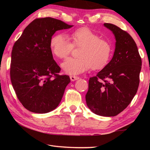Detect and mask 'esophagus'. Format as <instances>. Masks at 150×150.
I'll list each match as a JSON object with an SVG mask.
<instances>
[{
  "label": "esophagus",
  "mask_w": 150,
  "mask_h": 150,
  "mask_svg": "<svg viewBox=\"0 0 150 150\" xmlns=\"http://www.w3.org/2000/svg\"><path fill=\"white\" fill-rule=\"evenodd\" d=\"M70 79L72 81H74L77 79H79V77H77V76H70Z\"/></svg>",
  "instance_id": "34e87169"
}]
</instances>
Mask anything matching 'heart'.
<instances>
[{
    "label": "heart",
    "instance_id": "1",
    "mask_svg": "<svg viewBox=\"0 0 150 150\" xmlns=\"http://www.w3.org/2000/svg\"><path fill=\"white\" fill-rule=\"evenodd\" d=\"M70 39L63 34L53 35L50 47L55 56L65 59L73 47H81L78 58H69L62 64L64 71L69 75H78L89 69H100L105 67L112 54L111 44L107 40L87 27L75 30L70 34Z\"/></svg>",
    "mask_w": 150,
    "mask_h": 150
}]
</instances>
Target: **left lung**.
Wrapping results in <instances>:
<instances>
[{
    "label": "left lung",
    "instance_id": "obj_1",
    "mask_svg": "<svg viewBox=\"0 0 150 150\" xmlns=\"http://www.w3.org/2000/svg\"><path fill=\"white\" fill-rule=\"evenodd\" d=\"M104 26L116 39L113 57L107 65L88 81L85 98L96 115L115 116L131 103L138 91L142 59L131 35L112 24Z\"/></svg>",
    "mask_w": 150,
    "mask_h": 150
}]
</instances>
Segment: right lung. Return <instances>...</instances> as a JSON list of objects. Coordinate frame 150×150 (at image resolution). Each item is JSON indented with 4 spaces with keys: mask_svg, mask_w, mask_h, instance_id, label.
I'll return each mask as SVG.
<instances>
[{
    "mask_svg": "<svg viewBox=\"0 0 150 150\" xmlns=\"http://www.w3.org/2000/svg\"><path fill=\"white\" fill-rule=\"evenodd\" d=\"M62 20L46 17L30 23L14 43L10 75L20 102L27 110L44 114L57 107L67 85L68 75H59L61 68L53 58L50 47L57 30L69 29Z\"/></svg>",
    "mask_w": 150,
    "mask_h": 150,
    "instance_id": "add662e5",
    "label": "right lung"
}]
</instances>
